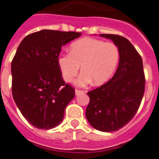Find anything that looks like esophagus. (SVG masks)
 Here are the masks:
<instances>
[{
	"label": "esophagus",
	"mask_w": 159,
	"mask_h": 159,
	"mask_svg": "<svg viewBox=\"0 0 159 159\" xmlns=\"http://www.w3.org/2000/svg\"><path fill=\"white\" fill-rule=\"evenodd\" d=\"M82 93H84L83 90H77V89H76L75 90V94L76 95H78V94H82Z\"/></svg>",
	"instance_id": "obj_1"
}]
</instances>
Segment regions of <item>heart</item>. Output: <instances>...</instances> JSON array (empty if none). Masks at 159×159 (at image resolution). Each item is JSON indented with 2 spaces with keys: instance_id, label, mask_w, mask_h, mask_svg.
<instances>
[{
  "instance_id": "1",
  "label": "heart",
  "mask_w": 159,
  "mask_h": 159,
  "mask_svg": "<svg viewBox=\"0 0 159 159\" xmlns=\"http://www.w3.org/2000/svg\"><path fill=\"white\" fill-rule=\"evenodd\" d=\"M120 60V51L113 43L92 38H84L73 43L69 52H61L57 57V65L65 82H72L79 71L82 72L75 80L77 86L91 83L102 85L113 75Z\"/></svg>"
}]
</instances>
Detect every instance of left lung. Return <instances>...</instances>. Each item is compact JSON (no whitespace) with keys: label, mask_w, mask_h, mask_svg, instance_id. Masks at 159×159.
Returning a JSON list of instances; mask_svg holds the SVG:
<instances>
[{"label":"left lung","mask_w":159,"mask_h":159,"mask_svg":"<svg viewBox=\"0 0 159 159\" xmlns=\"http://www.w3.org/2000/svg\"><path fill=\"white\" fill-rule=\"evenodd\" d=\"M118 47L120 61L116 73L107 83L87 92L90 102L86 116L101 132L117 131L137 113L145 92L142 59L131 43L118 34H100Z\"/></svg>","instance_id":"left-lung-1"}]
</instances>
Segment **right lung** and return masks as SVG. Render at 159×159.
I'll return each mask as SVG.
<instances>
[{
	"label": "right lung",
	"mask_w": 159,
	"mask_h": 159,
	"mask_svg": "<svg viewBox=\"0 0 159 159\" xmlns=\"http://www.w3.org/2000/svg\"><path fill=\"white\" fill-rule=\"evenodd\" d=\"M73 31L42 30L28 34L11 64L12 94L30 125L51 129L61 123L75 90L64 82L57 65L62 46L81 35Z\"/></svg>",
	"instance_id": "1"
}]
</instances>
